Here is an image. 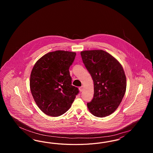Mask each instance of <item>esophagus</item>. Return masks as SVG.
<instances>
[{
    "label": "esophagus",
    "mask_w": 153,
    "mask_h": 153,
    "mask_svg": "<svg viewBox=\"0 0 153 153\" xmlns=\"http://www.w3.org/2000/svg\"><path fill=\"white\" fill-rule=\"evenodd\" d=\"M79 90H80V92H82V91H83V90H84V87H83V86H81V87H79Z\"/></svg>",
    "instance_id": "1"
}]
</instances>
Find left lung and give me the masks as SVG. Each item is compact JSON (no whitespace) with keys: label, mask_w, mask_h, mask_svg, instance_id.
<instances>
[{"label":"left lung","mask_w":153,"mask_h":153,"mask_svg":"<svg viewBox=\"0 0 153 153\" xmlns=\"http://www.w3.org/2000/svg\"><path fill=\"white\" fill-rule=\"evenodd\" d=\"M81 56L94 84V97L88 108L95 117H107L117 108L125 94L123 68L116 58L102 50L81 51Z\"/></svg>","instance_id":"8db88e82"}]
</instances>
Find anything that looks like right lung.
Returning <instances> with one entry per match:
<instances>
[{
  "label": "right lung",
  "mask_w": 153,
  "mask_h": 153,
  "mask_svg": "<svg viewBox=\"0 0 153 153\" xmlns=\"http://www.w3.org/2000/svg\"><path fill=\"white\" fill-rule=\"evenodd\" d=\"M76 53L57 51L39 59L34 66L30 80L31 94L36 105L51 117L60 116L69 109L78 88L72 85L69 71Z\"/></svg>",
  "instance_id": "1"
}]
</instances>
